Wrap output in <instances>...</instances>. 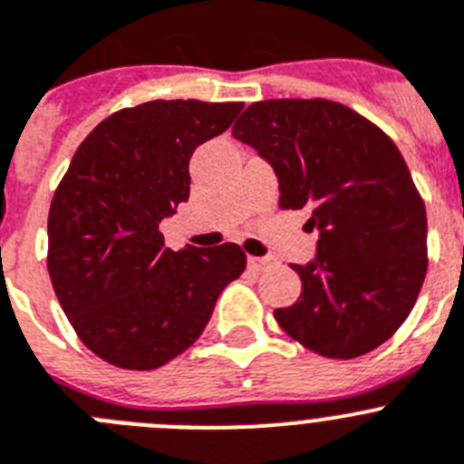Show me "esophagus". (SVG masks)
I'll return each instance as SVG.
<instances>
[{
  "instance_id": "34e87169",
  "label": "esophagus",
  "mask_w": 464,
  "mask_h": 464,
  "mask_svg": "<svg viewBox=\"0 0 464 464\" xmlns=\"http://www.w3.org/2000/svg\"><path fill=\"white\" fill-rule=\"evenodd\" d=\"M248 266L253 271H262V269H269V266H276V262L269 260V257H253V255H250Z\"/></svg>"
}]
</instances>
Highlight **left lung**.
Here are the masks:
<instances>
[{
	"label": "left lung",
	"instance_id": "1",
	"mask_svg": "<svg viewBox=\"0 0 464 464\" xmlns=\"http://www.w3.org/2000/svg\"><path fill=\"white\" fill-rule=\"evenodd\" d=\"M274 168L280 207L310 211L317 253L292 265L301 296L276 308L280 329L329 359L380 347L411 313L428 271V218L389 135L345 105L276 99L232 126Z\"/></svg>",
	"mask_w": 464,
	"mask_h": 464
}]
</instances>
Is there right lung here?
<instances>
[{"instance_id":"add662e5","label":"right lung","mask_w":464,"mask_h":464,"mask_svg":"<svg viewBox=\"0 0 464 464\" xmlns=\"http://www.w3.org/2000/svg\"><path fill=\"white\" fill-rule=\"evenodd\" d=\"M244 103L149 101L84 138L54 190L48 271L84 345L126 371H154L190 347L220 292L246 269L237 244L165 248L159 232L190 193L195 149Z\"/></svg>"}]
</instances>
